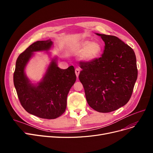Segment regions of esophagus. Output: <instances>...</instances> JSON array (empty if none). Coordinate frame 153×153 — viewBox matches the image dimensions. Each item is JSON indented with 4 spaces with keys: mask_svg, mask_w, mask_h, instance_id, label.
Segmentation results:
<instances>
[{
    "mask_svg": "<svg viewBox=\"0 0 153 153\" xmlns=\"http://www.w3.org/2000/svg\"><path fill=\"white\" fill-rule=\"evenodd\" d=\"M75 73H76V75L77 77L78 78L79 74V73H80V69H79V68H76V69H75Z\"/></svg>",
    "mask_w": 153,
    "mask_h": 153,
    "instance_id": "1",
    "label": "esophagus"
}]
</instances>
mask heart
<instances>
[{
  "mask_svg": "<svg viewBox=\"0 0 153 153\" xmlns=\"http://www.w3.org/2000/svg\"><path fill=\"white\" fill-rule=\"evenodd\" d=\"M80 48L83 50L81 53V58L86 61L91 62L97 58L102 51L101 44L98 42L84 41L81 43Z\"/></svg>",
  "mask_w": 153,
  "mask_h": 153,
  "instance_id": "b5f03b06",
  "label": "heart"
}]
</instances>
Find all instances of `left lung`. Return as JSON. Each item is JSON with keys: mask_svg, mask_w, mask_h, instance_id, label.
Wrapping results in <instances>:
<instances>
[{"mask_svg": "<svg viewBox=\"0 0 153 153\" xmlns=\"http://www.w3.org/2000/svg\"><path fill=\"white\" fill-rule=\"evenodd\" d=\"M96 34L105 42V49L100 58L80 62L79 79L89 106L108 113L130 99L138 77L136 59L132 48L117 36Z\"/></svg>", "mask_w": 153, "mask_h": 153, "instance_id": "left-lung-1", "label": "left lung"}]
</instances>
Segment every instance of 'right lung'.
I'll return each mask as SVG.
<instances>
[{
  "instance_id": "obj_1",
  "label": "right lung",
  "mask_w": 153,
  "mask_h": 153,
  "mask_svg": "<svg viewBox=\"0 0 153 153\" xmlns=\"http://www.w3.org/2000/svg\"><path fill=\"white\" fill-rule=\"evenodd\" d=\"M51 39L38 41L22 53L16 61L13 83L22 106L29 114L45 119H54L65 111L67 96L76 80L74 68L58 67L53 59L43 79L37 85L31 84L25 74V68L33 52L47 51Z\"/></svg>"
}]
</instances>
